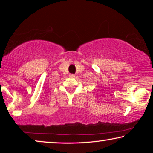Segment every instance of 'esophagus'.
Listing matches in <instances>:
<instances>
[{
	"mask_svg": "<svg viewBox=\"0 0 153 153\" xmlns=\"http://www.w3.org/2000/svg\"><path fill=\"white\" fill-rule=\"evenodd\" d=\"M69 77H75V75L74 74H69Z\"/></svg>",
	"mask_w": 153,
	"mask_h": 153,
	"instance_id": "obj_1",
	"label": "esophagus"
}]
</instances>
